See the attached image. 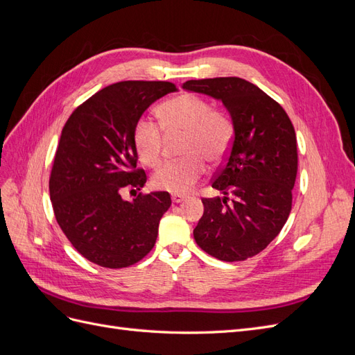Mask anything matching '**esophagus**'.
Masks as SVG:
<instances>
[{"label":"esophagus","mask_w":355,"mask_h":355,"mask_svg":"<svg viewBox=\"0 0 355 355\" xmlns=\"http://www.w3.org/2000/svg\"><path fill=\"white\" fill-rule=\"evenodd\" d=\"M187 197L185 196H182V194H171V201H173V202H182V201H184Z\"/></svg>","instance_id":"obj_1"}]
</instances>
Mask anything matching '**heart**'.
<instances>
[{"mask_svg":"<svg viewBox=\"0 0 355 355\" xmlns=\"http://www.w3.org/2000/svg\"><path fill=\"white\" fill-rule=\"evenodd\" d=\"M159 123L141 116L135 124L133 141L139 158L155 167L163 159L165 128L167 135H185L182 153L185 158L168 161L153 175V185L171 194H187L206 173V159L218 163L227 154L234 136L231 118L192 93H180L161 103ZM161 126L164 128H160Z\"/></svg>","mask_w":355,"mask_h":355,"instance_id":"b5f03b06","label":"heart"}]
</instances>
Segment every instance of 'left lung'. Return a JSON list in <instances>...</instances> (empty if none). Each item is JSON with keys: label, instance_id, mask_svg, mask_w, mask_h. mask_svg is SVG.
<instances>
[{"label": "left lung", "instance_id": "8db88e82", "mask_svg": "<svg viewBox=\"0 0 355 355\" xmlns=\"http://www.w3.org/2000/svg\"><path fill=\"white\" fill-rule=\"evenodd\" d=\"M182 87L220 101L234 125L227 163L211 182L223 197L202 198L194 239L219 261H245L280 234L292 210L297 173L293 124L272 98L243 78L191 80Z\"/></svg>", "mask_w": 355, "mask_h": 355}]
</instances>
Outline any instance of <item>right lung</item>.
Returning a JSON list of instances; mask_svg holds the SVG:
<instances>
[{
  "label": "right lung",
  "mask_w": 355,
  "mask_h": 355,
  "mask_svg": "<svg viewBox=\"0 0 355 355\" xmlns=\"http://www.w3.org/2000/svg\"><path fill=\"white\" fill-rule=\"evenodd\" d=\"M168 81H121L75 110L63 127L49 189L56 220L80 254L103 268H125L153 250L168 192L139 194L146 175L137 168L135 124L157 99L176 92Z\"/></svg>",
  "instance_id": "right-lung-1"
}]
</instances>
